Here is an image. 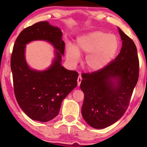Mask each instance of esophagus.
<instances>
[{
    "label": "esophagus",
    "instance_id": "esophagus-1",
    "mask_svg": "<svg viewBox=\"0 0 147 147\" xmlns=\"http://www.w3.org/2000/svg\"><path fill=\"white\" fill-rule=\"evenodd\" d=\"M82 80V77H81V76L80 75L79 76H78V80H77V81H78V86H80V84H81Z\"/></svg>",
    "mask_w": 147,
    "mask_h": 147
}]
</instances>
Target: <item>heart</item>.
<instances>
[{"mask_svg": "<svg viewBox=\"0 0 147 147\" xmlns=\"http://www.w3.org/2000/svg\"><path fill=\"white\" fill-rule=\"evenodd\" d=\"M119 47L116 35L101 31L86 33L78 37L76 48L70 45L67 49L69 61L76 65L80 54L87 55L86 64L90 71H100L106 67L115 56Z\"/></svg>", "mask_w": 147, "mask_h": 147, "instance_id": "heart-1", "label": "heart"}]
</instances>
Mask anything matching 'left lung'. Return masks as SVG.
Returning a JSON list of instances; mask_svg holds the SVG:
<instances>
[{
	"mask_svg": "<svg viewBox=\"0 0 147 147\" xmlns=\"http://www.w3.org/2000/svg\"><path fill=\"white\" fill-rule=\"evenodd\" d=\"M122 47L116 59L100 71L84 74L82 114L90 126L108 127L125 113L138 80L139 61L134 41L121 29Z\"/></svg>",
	"mask_w": 147,
	"mask_h": 147,
	"instance_id": "obj_1",
	"label": "left lung"
}]
</instances>
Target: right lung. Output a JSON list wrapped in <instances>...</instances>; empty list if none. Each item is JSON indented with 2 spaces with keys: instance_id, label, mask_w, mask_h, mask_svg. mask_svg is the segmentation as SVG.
Returning <instances> with one entry per match:
<instances>
[{
  "instance_id": "obj_1",
  "label": "right lung",
  "mask_w": 147,
  "mask_h": 147,
  "mask_svg": "<svg viewBox=\"0 0 147 147\" xmlns=\"http://www.w3.org/2000/svg\"><path fill=\"white\" fill-rule=\"evenodd\" d=\"M62 32L47 21H41L23 29L14 44L11 59L14 92L23 111L32 120L48 122L59 114L61 102L77 86L78 73L61 65L65 43ZM36 40L52 43L56 57L44 71L31 69L26 61V44Z\"/></svg>"
}]
</instances>
